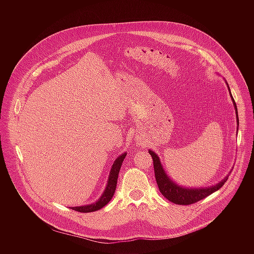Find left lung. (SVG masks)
<instances>
[{"mask_svg":"<svg viewBox=\"0 0 254 254\" xmlns=\"http://www.w3.org/2000/svg\"><path fill=\"white\" fill-rule=\"evenodd\" d=\"M228 85V84H227ZM228 89L234 104V107L236 109V114H237V122L239 125V116H238V109H237V105L235 103V100L231 94L229 85H228ZM148 153L151 155L152 160H153V168H154V175H155V180L157 183L158 189L160 190V192L162 193V195L164 197H166L169 201L176 203V204H180V205H189V204H192L195 203L203 198H205L206 196L210 195L211 193H213L214 191L218 190L228 180V176H226L222 181L218 183L214 186H211L210 188H201V189H189V188H183L178 186L177 184H175L174 182L171 181L169 179V177L167 176V174L165 173V171L162 168L161 162L159 160V157L156 155V153H154L152 150H148Z\"/></svg>","mask_w":254,"mask_h":254,"instance_id":"1","label":"left lung"}]
</instances>
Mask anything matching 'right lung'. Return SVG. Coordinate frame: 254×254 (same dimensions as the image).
<instances>
[{"instance_id": "add662e5", "label": "right lung", "mask_w": 254, "mask_h": 254, "mask_svg": "<svg viewBox=\"0 0 254 254\" xmlns=\"http://www.w3.org/2000/svg\"><path fill=\"white\" fill-rule=\"evenodd\" d=\"M125 156H126V152H124L123 154H121L119 157H117L115 159V161L111 167L110 173H109V181H108V185L106 187V190L103 192L102 196L95 203H92L89 205H83V206H75V207H71V209L75 211H78V212H82V213H88V212L97 211V210L103 208L105 205H107L114 194L119 170L121 168V165H122V162H123Z\"/></svg>"}]
</instances>
